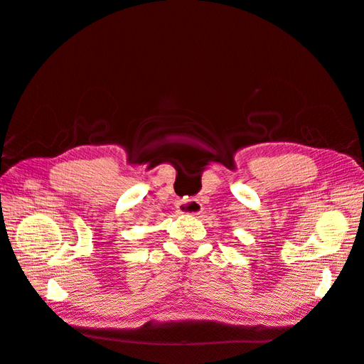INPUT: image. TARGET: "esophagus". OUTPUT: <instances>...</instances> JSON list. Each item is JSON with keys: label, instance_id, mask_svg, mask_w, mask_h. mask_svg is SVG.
<instances>
[{"label": "esophagus", "instance_id": "1", "mask_svg": "<svg viewBox=\"0 0 364 364\" xmlns=\"http://www.w3.org/2000/svg\"><path fill=\"white\" fill-rule=\"evenodd\" d=\"M177 210L180 214H186V215H199L202 213V203L196 199H183L178 202Z\"/></svg>", "mask_w": 364, "mask_h": 364}]
</instances>
